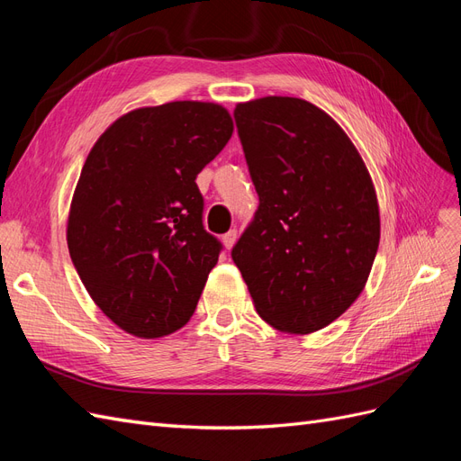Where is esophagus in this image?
<instances>
[{
    "instance_id": "obj_1",
    "label": "esophagus",
    "mask_w": 461,
    "mask_h": 461,
    "mask_svg": "<svg viewBox=\"0 0 461 461\" xmlns=\"http://www.w3.org/2000/svg\"><path fill=\"white\" fill-rule=\"evenodd\" d=\"M221 240H222V246H225L227 249H230L234 246V242H236V230L232 229L229 232H225V234L221 236Z\"/></svg>"
}]
</instances>
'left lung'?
<instances>
[{
	"label": "left lung",
	"instance_id": "1",
	"mask_svg": "<svg viewBox=\"0 0 461 461\" xmlns=\"http://www.w3.org/2000/svg\"><path fill=\"white\" fill-rule=\"evenodd\" d=\"M234 119L259 207L232 259L263 321L315 332L369 278L381 239L371 175L340 124L300 97L239 104Z\"/></svg>",
	"mask_w": 461,
	"mask_h": 461
}]
</instances>
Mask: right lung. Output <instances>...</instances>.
<instances>
[{
	"instance_id": "obj_1",
	"label": "right lung",
	"mask_w": 461,
	"mask_h": 461,
	"mask_svg": "<svg viewBox=\"0 0 461 461\" xmlns=\"http://www.w3.org/2000/svg\"><path fill=\"white\" fill-rule=\"evenodd\" d=\"M232 131L219 104L171 102L121 115L90 149L68 209V254L124 332L161 339L196 310L221 252L202 225L196 176Z\"/></svg>"
}]
</instances>
